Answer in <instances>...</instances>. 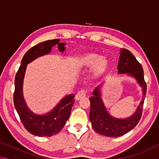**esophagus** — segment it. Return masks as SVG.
Returning <instances> with one entry per match:
<instances>
[{
	"label": "esophagus",
	"mask_w": 159,
	"mask_h": 159,
	"mask_svg": "<svg viewBox=\"0 0 159 159\" xmlns=\"http://www.w3.org/2000/svg\"><path fill=\"white\" fill-rule=\"evenodd\" d=\"M86 93H87V91H86V90L85 89L80 90L76 95V99L77 100H79V99L84 98V97L86 95Z\"/></svg>",
	"instance_id": "1"
}]
</instances>
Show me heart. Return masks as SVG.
<instances>
[{"label": "heart", "instance_id": "heart-1", "mask_svg": "<svg viewBox=\"0 0 159 159\" xmlns=\"http://www.w3.org/2000/svg\"><path fill=\"white\" fill-rule=\"evenodd\" d=\"M80 66L92 67L94 66V76L95 78L101 77L105 74L108 69L109 61L106 58L96 53H90L83 55L78 60Z\"/></svg>", "mask_w": 159, "mask_h": 159}]
</instances>
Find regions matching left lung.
I'll return each instance as SVG.
<instances>
[{
	"instance_id": "1",
	"label": "left lung",
	"mask_w": 159,
	"mask_h": 159,
	"mask_svg": "<svg viewBox=\"0 0 159 159\" xmlns=\"http://www.w3.org/2000/svg\"><path fill=\"white\" fill-rule=\"evenodd\" d=\"M118 69L119 74L128 73L136 78L139 84L143 89V98L140 106L138 107L134 115L126 119H118L111 117L107 113L100 98L99 90L100 86L94 90V95L90 98V112L89 118L92 123V127L98 133L110 138L122 136L135 127L142 117L144 98L147 93V83L144 80L143 68L130 51L127 49L121 50Z\"/></svg>"
}]
</instances>
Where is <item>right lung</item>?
<instances>
[{
    "mask_svg": "<svg viewBox=\"0 0 159 159\" xmlns=\"http://www.w3.org/2000/svg\"><path fill=\"white\" fill-rule=\"evenodd\" d=\"M60 39L49 40L34 45L24 55L21 66L16 74L15 92L13 95L15 107L25 128L29 133L39 137H50L58 133L65 125L71 107L74 104V95L64 98L58 105L49 114L44 116L35 115L26 107L22 96V82L26 64L40 56L50 52L51 48L57 45L60 52L65 50L64 44Z\"/></svg>",
    "mask_w": 159,
    "mask_h": 159,
    "instance_id": "right-lung-1",
    "label": "right lung"
}]
</instances>
